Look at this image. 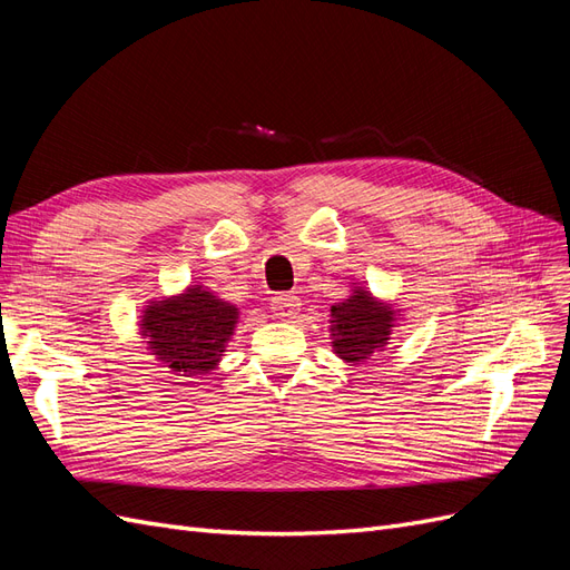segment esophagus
Segmentation results:
<instances>
[{
  "instance_id": "1",
  "label": "esophagus",
  "mask_w": 570,
  "mask_h": 570,
  "mask_svg": "<svg viewBox=\"0 0 570 570\" xmlns=\"http://www.w3.org/2000/svg\"><path fill=\"white\" fill-rule=\"evenodd\" d=\"M299 297L297 295H278L273 297L271 302V308H273V316L275 318H283V321H289L295 318L299 314Z\"/></svg>"
}]
</instances>
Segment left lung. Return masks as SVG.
Masks as SVG:
<instances>
[{"label":"left lung","mask_w":570,"mask_h":570,"mask_svg":"<svg viewBox=\"0 0 570 570\" xmlns=\"http://www.w3.org/2000/svg\"><path fill=\"white\" fill-rule=\"evenodd\" d=\"M396 314L400 312H394L392 304L375 299L364 287H356L350 299L331 308L335 354L347 364H356L373 352H383L392 335Z\"/></svg>","instance_id":"obj_1"}]
</instances>
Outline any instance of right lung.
Masks as SVG:
<instances>
[{"label":"right lung","mask_w":570,"mask_h":570,"mask_svg":"<svg viewBox=\"0 0 570 570\" xmlns=\"http://www.w3.org/2000/svg\"><path fill=\"white\" fill-rule=\"evenodd\" d=\"M237 318L235 304L218 299L204 285H189L183 295L149 302L140 333L161 364L183 377H197L218 366Z\"/></svg>","instance_id":"obj_1"}]
</instances>
